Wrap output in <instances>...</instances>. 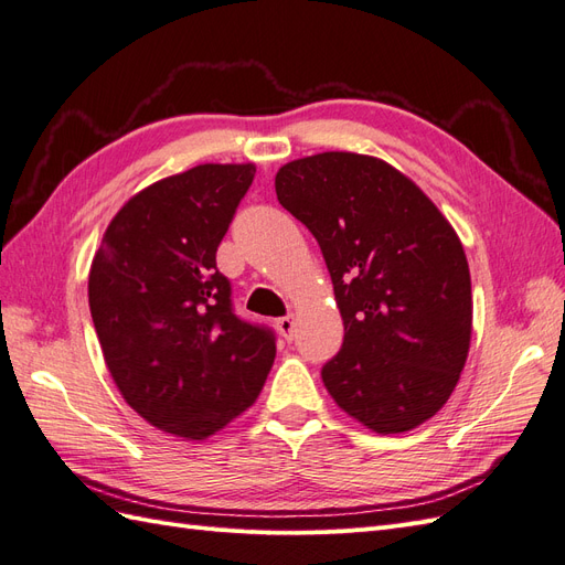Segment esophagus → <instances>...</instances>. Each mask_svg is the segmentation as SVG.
Here are the masks:
<instances>
[{
  "label": "esophagus",
  "mask_w": 565,
  "mask_h": 565,
  "mask_svg": "<svg viewBox=\"0 0 565 565\" xmlns=\"http://www.w3.org/2000/svg\"><path fill=\"white\" fill-rule=\"evenodd\" d=\"M276 324H278L280 334H282L287 341H292V337H295V318H292V316L278 318V320H276Z\"/></svg>",
  "instance_id": "esophagus-1"
}]
</instances>
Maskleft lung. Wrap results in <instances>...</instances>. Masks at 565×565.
Instances as JSON below:
<instances>
[{
  "label": "left lung",
  "instance_id": "left-lung-1",
  "mask_svg": "<svg viewBox=\"0 0 565 565\" xmlns=\"http://www.w3.org/2000/svg\"><path fill=\"white\" fill-rule=\"evenodd\" d=\"M276 193L318 241L344 320L324 388L377 434L431 419L471 341L469 264L448 218L398 169L358 152L287 162Z\"/></svg>",
  "mask_w": 565,
  "mask_h": 565
}]
</instances>
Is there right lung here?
<instances>
[{
	"mask_svg": "<svg viewBox=\"0 0 565 565\" xmlns=\"http://www.w3.org/2000/svg\"><path fill=\"white\" fill-rule=\"evenodd\" d=\"M254 164H198L134 195L89 270V309L122 398L146 422L202 440L256 401L276 334L233 311L216 249Z\"/></svg>",
	"mask_w": 565,
	"mask_h": 565,
	"instance_id": "obj_1",
	"label": "right lung"
}]
</instances>
